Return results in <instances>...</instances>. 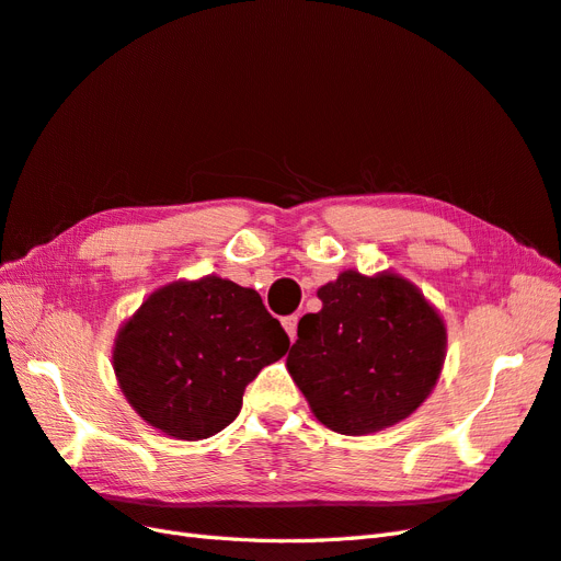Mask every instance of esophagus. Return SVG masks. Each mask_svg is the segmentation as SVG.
Wrapping results in <instances>:
<instances>
[{"label": "esophagus", "instance_id": "obj_1", "mask_svg": "<svg viewBox=\"0 0 561 561\" xmlns=\"http://www.w3.org/2000/svg\"><path fill=\"white\" fill-rule=\"evenodd\" d=\"M282 327L286 329V333H289V339L296 341V327H298V317L296 314H289L282 319Z\"/></svg>", "mask_w": 561, "mask_h": 561}]
</instances>
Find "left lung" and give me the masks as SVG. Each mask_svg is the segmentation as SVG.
Wrapping results in <instances>:
<instances>
[{"label": "left lung", "instance_id": "8db88e82", "mask_svg": "<svg viewBox=\"0 0 561 561\" xmlns=\"http://www.w3.org/2000/svg\"><path fill=\"white\" fill-rule=\"evenodd\" d=\"M298 322L289 374L312 413L341 435L404 421L437 386L446 352L439 312L411 282L345 270Z\"/></svg>", "mask_w": 561, "mask_h": 561}]
</instances>
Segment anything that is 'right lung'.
Instances as JSON below:
<instances>
[{
    "mask_svg": "<svg viewBox=\"0 0 561 561\" xmlns=\"http://www.w3.org/2000/svg\"><path fill=\"white\" fill-rule=\"evenodd\" d=\"M286 350L259 294L209 275L150 294L119 329L112 364L142 421L192 442L228 427L249 382Z\"/></svg>",
    "mask_w": 561,
    "mask_h": 561,
    "instance_id": "1",
    "label": "right lung"
}]
</instances>
